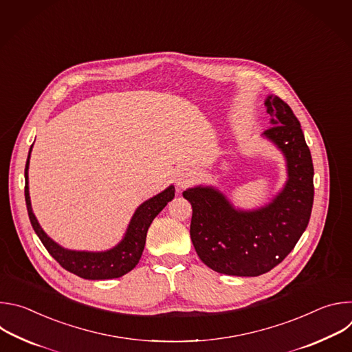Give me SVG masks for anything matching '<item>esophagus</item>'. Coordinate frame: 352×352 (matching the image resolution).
I'll return each mask as SVG.
<instances>
[{
	"instance_id": "obj_1",
	"label": "esophagus",
	"mask_w": 352,
	"mask_h": 352,
	"mask_svg": "<svg viewBox=\"0 0 352 352\" xmlns=\"http://www.w3.org/2000/svg\"><path fill=\"white\" fill-rule=\"evenodd\" d=\"M193 181V173L188 167H181L175 171V184L178 188L184 189Z\"/></svg>"
}]
</instances>
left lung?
Here are the masks:
<instances>
[{
  "mask_svg": "<svg viewBox=\"0 0 352 352\" xmlns=\"http://www.w3.org/2000/svg\"><path fill=\"white\" fill-rule=\"evenodd\" d=\"M272 126L265 136L287 159L288 181L267 206L235 210L210 186L184 190L192 205L190 239L197 256L214 272L255 277L270 272L294 249L308 227L314 205V163L300 124L277 96L266 103Z\"/></svg>",
  "mask_w": 352,
  "mask_h": 352,
  "instance_id": "left-lung-1",
  "label": "left lung"
}]
</instances>
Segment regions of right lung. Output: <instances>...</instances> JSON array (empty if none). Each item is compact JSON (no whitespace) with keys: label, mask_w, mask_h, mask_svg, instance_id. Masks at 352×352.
Returning <instances> with one entry per match:
<instances>
[{"label":"right lung","mask_w":352,"mask_h":352,"mask_svg":"<svg viewBox=\"0 0 352 352\" xmlns=\"http://www.w3.org/2000/svg\"><path fill=\"white\" fill-rule=\"evenodd\" d=\"M33 146V144H32ZM32 150V147H30ZM29 157L28 156L26 167H25V200L28 214L32 223V227L48 254L52 255L65 270L87 280H107L117 278L128 272H131L139 262L143 248L146 243L147 230L155 220V217L167 206L170 200L174 197V186L167 188L162 193L155 197L146 200L142 204L126 230L124 239L113 249L106 250V252H76V250H68L56 243L52 238L41 230L37 223L32 206H30V196H29V181H28V170H29Z\"/></svg>","instance_id":"right-lung-1"}]
</instances>
